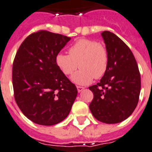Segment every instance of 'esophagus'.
I'll use <instances>...</instances> for the list:
<instances>
[{
  "instance_id": "esophagus-1",
  "label": "esophagus",
  "mask_w": 152,
  "mask_h": 152,
  "mask_svg": "<svg viewBox=\"0 0 152 152\" xmlns=\"http://www.w3.org/2000/svg\"><path fill=\"white\" fill-rule=\"evenodd\" d=\"M76 87H77V91H78V92H81V91L84 90V87H81V86H77Z\"/></svg>"
}]
</instances>
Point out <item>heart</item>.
Wrapping results in <instances>:
<instances>
[{
	"label": "heart",
	"mask_w": 152,
	"mask_h": 152,
	"mask_svg": "<svg viewBox=\"0 0 152 152\" xmlns=\"http://www.w3.org/2000/svg\"><path fill=\"white\" fill-rule=\"evenodd\" d=\"M69 54L58 53L55 62L65 76L72 75V81L79 85L89 84L94 78L100 79L106 73L108 67V52L102 43L91 39H79L69 49Z\"/></svg>",
	"instance_id": "b5f03b06"
}]
</instances>
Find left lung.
<instances>
[{
    "label": "left lung",
    "mask_w": 152,
    "mask_h": 152,
    "mask_svg": "<svg viewBox=\"0 0 152 152\" xmlns=\"http://www.w3.org/2000/svg\"><path fill=\"white\" fill-rule=\"evenodd\" d=\"M102 36L108 52V67L99 83L89 87L94 98L89 105L94 117L104 123L125 120L137 105L140 74L129 47L109 31Z\"/></svg>",
    "instance_id": "left-lung-1"
}]
</instances>
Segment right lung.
I'll list each match as a JSON object with an SVG mask.
<instances>
[{"instance_id":"right-lung-1","label":"right lung","mask_w":152,"mask_h":152,"mask_svg":"<svg viewBox=\"0 0 152 152\" xmlns=\"http://www.w3.org/2000/svg\"><path fill=\"white\" fill-rule=\"evenodd\" d=\"M70 40L47 30L33 33L22 43L12 67L16 104L33 123L55 125L68 116L77 89L61 72L55 57Z\"/></svg>"}]
</instances>
